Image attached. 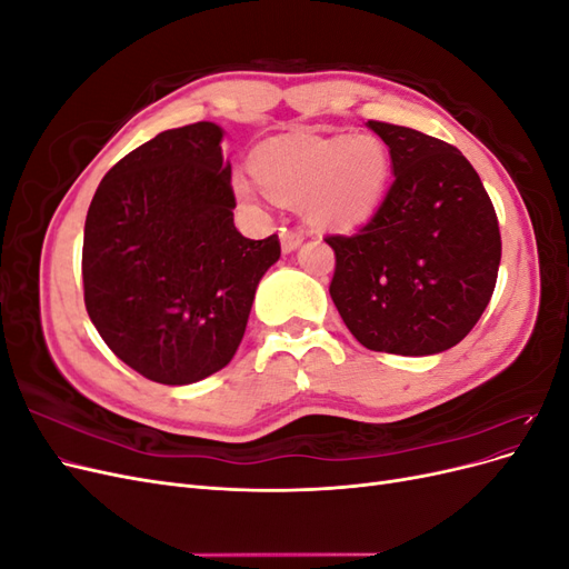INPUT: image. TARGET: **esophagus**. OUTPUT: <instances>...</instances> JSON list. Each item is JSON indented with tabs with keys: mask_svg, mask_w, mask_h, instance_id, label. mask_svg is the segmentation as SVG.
Masks as SVG:
<instances>
[{
	"mask_svg": "<svg viewBox=\"0 0 569 569\" xmlns=\"http://www.w3.org/2000/svg\"><path fill=\"white\" fill-rule=\"evenodd\" d=\"M306 239V232L301 228H291V230H282L280 232V242H282V251H295Z\"/></svg>",
	"mask_w": 569,
	"mask_h": 569,
	"instance_id": "esophagus-1",
	"label": "esophagus"
}]
</instances>
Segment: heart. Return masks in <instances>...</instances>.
Here are the masks:
<instances>
[{"mask_svg":"<svg viewBox=\"0 0 569 569\" xmlns=\"http://www.w3.org/2000/svg\"><path fill=\"white\" fill-rule=\"evenodd\" d=\"M251 170L266 192L282 203L303 201L308 220L349 228L380 203L389 180V151L372 134L278 137L253 151ZM242 201H253L247 180H234Z\"/></svg>","mask_w":569,"mask_h":569,"instance_id":"obj_1","label":"heart"}]
</instances>
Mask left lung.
Segmentation results:
<instances>
[{"label": "left lung", "instance_id": "1", "mask_svg": "<svg viewBox=\"0 0 569 569\" xmlns=\"http://www.w3.org/2000/svg\"><path fill=\"white\" fill-rule=\"evenodd\" d=\"M393 163L380 209L335 249L330 297L370 351L429 356L470 335L493 295L501 230L477 170L449 142L368 120Z\"/></svg>", "mask_w": 569, "mask_h": 569}]
</instances>
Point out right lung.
Returning a JSON list of instances; mask_svg holds the SVG:
<instances>
[{
    "label": "right lung",
    "instance_id": "right-lung-1",
    "mask_svg": "<svg viewBox=\"0 0 569 569\" xmlns=\"http://www.w3.org/2000/svg\"><path fill=\"white\" fill-rule=\"evenodd\" d=\"M216 123L166 130L99 182L84 220V308L107 347L159 385L226 368L280 239L232 220L230 163Z\"/></svg>",
    "mask_w": 569,
    "mask_h": 569
}]
</instances>
